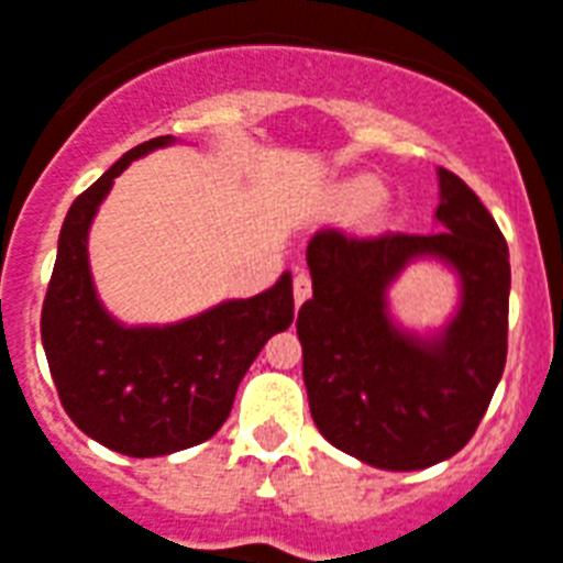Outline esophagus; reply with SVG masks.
Instances as JSON below:
<instances>
[{"instance_id": "34e87169", "label": "esophagus", "mask_w": 563, "mask_h": 563, "mask_svg": "<svg viewBox=\"0 0 563 563\" xmlns=\"http://www.w3.org/2000/svg\"><path fill=\"white\" fill-rule=\"evenodd\" d=\"M308 296H311V276H308L305 269H299V273H296V278H294V299H296V305H302L305 299H308Z\"/></svg>"}]
</instances>
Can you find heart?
Listing matches in <instances>:
<instances>
[{
	"mask_svg": "<svg viewBox=\"0 0 563 563\" xmlns=\"http://www.w3.org/2000/svg\"><path fill=\"white\" fill-rule=\"evenodd\" d=\"M387 196V187L376 176H352L331 190V205L334 211L355 217V213L373 211Z\"/></svg>",
	"mask_w": 563,
	"mask_h": 563,
	"instance_id": "b5f03b06",
	"label": "heart"
}]
</instances>
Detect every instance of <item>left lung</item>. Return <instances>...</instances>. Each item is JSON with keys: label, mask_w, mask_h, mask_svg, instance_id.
<instances>
[{"label": "left lung", "mask_w": 563, "mask_h": 563, "mask_svg": "<svg viewBox=\"0 0 563 563\" xmlns=\"http://www.w3.org/2000/svg\"><path fill=\"white\" fill-rule=\"evenodd\" d=\"M431 234L308 243L313 296L299 308L302 378L317 429L369 467L426 470L467 446L508 355V243L482 199L438 169ZM417 260L460 278V305L438 330H405L386 294Z\"/></svg>", "instance_id": "left-lung-1"}]
</instances>
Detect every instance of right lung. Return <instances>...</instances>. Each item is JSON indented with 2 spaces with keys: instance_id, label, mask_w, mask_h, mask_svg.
Instances as JSON below:
<instances>
[{
  "instance_id": "right-lung-1",
  "label": "right lung",
  "mask_w": 563,
  "mask_h": 563,
  "mask_svg": "<svg viewBox=\"0 0 563 563\" xmlns=\"http://www.w3.org/2000/svg\"><path fill=\"white\" fill-rule=\"evenodd\" d=\"M173 143L164 134L134 146L69 205L41 313L43 350L69 420L132 459L213 438L264 343L294 322L290 273L264 294L225 299L164 325H125L104 308L87 255L96 211L132 161Z\"/></svg>"
}]
</instances>
